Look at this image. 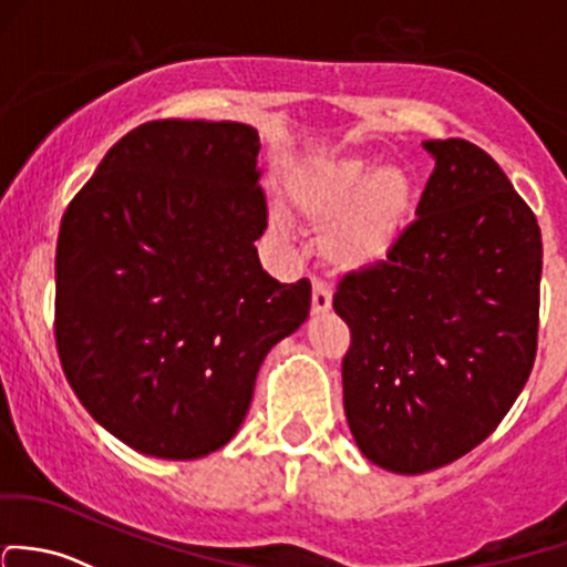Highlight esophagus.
Wrapping results in <instances>:
<instances>
[{"instance_id": "34e87169", "label": "esophagus", "mask_w": 567, "mask_h": 567, "mask_svg": "<svg viewBox=\"0 0 567 567\" xmlns=\"http://www.w3.org/2000/svg\"><path fill=\"white\" fill-rule=\"evenodd\" d=\"M331 309V288L320 279L312 282V312L315 315H326Z\"/></svg>"}]
</instances>
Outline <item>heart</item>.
Masks as SVG:
<instances>
[{
    "mask_svg": "<svg viewBox=\"0 0 567 567\" xmlns=\"http://www.w3.org/2000/svg\"><path fill=\"white\" fill-rule=\"evenodd\" d=\"M290 212L320 234V255L337 274H363L396 252L415 217L413 176L402 165H378L359 154L309 157L282 182ZM271 228L288 234L285 217Z\"/></svg>",
    "mask_w": 567,
    "mask_h": 567,
    "instance_id": "heart-1",
    "label": "heart"
}]
</instances>
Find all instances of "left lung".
<instances>
[{"label":"left lung","mask_w":567,"mask_h":567,"mask_svg":"<svg viewBox=\"0 0 567 567\" xmlns=\"http://www.w3.org/2000/svg\"><path fill=\"white\" fill-rule=\"evenodd\" d=\"M434 171L396 252L348 274L344 415L361 454L419 475L470 454L516 402L538 350L544 244L497 163L462 138L424 141Z\"/></svg>","instance_id":"left-lung-1"}]
</instances>
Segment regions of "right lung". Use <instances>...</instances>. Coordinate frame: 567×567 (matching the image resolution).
<instances>
[{
	"instance_id": "obj_1",
	"label": "right lung",
	"mask_w": 567,
	"mask_h": 567,
	"mask_svg": "<svg viewBox=\"0 0 567 567\" xmlns=\"http://www.w3.org/2000/svg\"><path fill=\"white\" fill-rule=\"evenodd\" d=\"M258 130L146 122L62 217L56 350L100 426L138 454L223 449L268 350L307 320L312 285L268 277Z\"/></svg>"
}]
</instances>
